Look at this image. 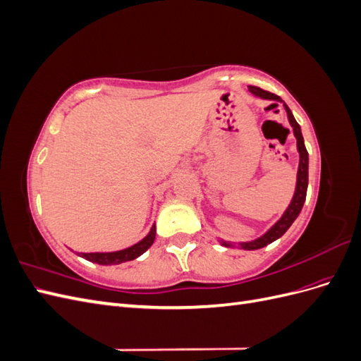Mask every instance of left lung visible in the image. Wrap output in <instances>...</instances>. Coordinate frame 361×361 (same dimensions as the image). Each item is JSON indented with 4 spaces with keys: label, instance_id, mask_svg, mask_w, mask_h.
Here are the masks:
<instances>
[{
    "label": "left lung",
    "instance_id": "8db88e82",
    "mask_svg": "<svg viewBox=\"0 0 361 361\" xmlns=\"http://www.w3.org/2000/svg\"><path fill=\"white\" fill-rule=\"evenodd\" d=\"M248 90L253 93V94L259 96V97H264V99L283 102L280 99V96L271 93V92H267L264 89H259V87L250 85ZM274 105H277V104H274ZM283 105H285V108H286L288 118H289V122H290V125L293 128V134H295V138H297V147H298V152H300V166H298V176H297V188H295L293 199H292L289 207L286 209V212L283 214V216L280 218V220L274 226H272L264 236H260L259 239H256V241L239 244V247L244 248V250H257V248H262V247L271 244L272 241H276V239H279L281 235H285V232L290 227V224L295 220H297V216L300 215V212L302 209V204L305 202V194H307V185H309V154H307V149H305V146H304V140H302L300 125L297 123V120H295L292 111L289 110V106L285 102H283ZM221 244L226 245V247H231L232 245V244L224 243V241Z\"/></svg>",
    "mask_w": 361,
    "mask_h": 361
}]
</instances>
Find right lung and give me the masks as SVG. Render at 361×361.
<instances>
[{
	"instance_id": "add662e5",
	"label": "right lung",
	"mask_w": 361,
	"mask_h": 361,
	"mask_svg": "<svg viewBox=\"0 0 361 361\" xmlns=\"http://www.w3.org/2000/svg\"><path fill=\"white\" fill-rule=\"evenodd\" d=\"M155 235H157V227L152 226L149 235L133 247L120 250V251H113V253H80V256L84 257L85 260L94 262V264H99V265H118L122 264V262L134 260L135 257L143 255L145 251L154 244Z\"/></svg>"
}]
</instances>
